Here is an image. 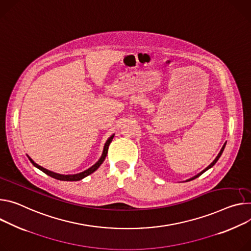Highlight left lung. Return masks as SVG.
<instances>
[{"instance_id": "1", "label": "left lung", "mask_w": 251, "mask_h": 251, "mask_svg": "<svg viewBox=\"0 0 251 251\" xmlns=\"http://www.w3.org/2000/svg\"><path fill=\"white\" fill-rule=\"evenodd\" d=\"M225 145H226V143H224V145H223V147H222V148H221V150H220V152H219V153H218V155H217V156H216V158H215V159H214V160H213V162H212V163H211V164H210V165H209V166H207V167H206V168H205V169H204V170H203V171H201V172H200V173H198V174H197V175H195V176H194V177H192V178H190V179H188V180H186V181H190V180H193V179H195V178H197V177H199V176H200V175H201V174H203V173H204V172H205V171H207V170H208V169H210V168H211V167H212V166H213V165H214V164H215V163H216V162H217V161H218V159H219V158H220V156H221V154H222V152H223V150H224V148H225Z\"/></svg>"}]
</instances>
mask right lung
Wrapping results in <instances>:
<instances>
[{"label": "right lung", "mask_w": 251, "mask_h": 251, "mask_svg": "<svg viewBox=\"0 0 251 251\" xmlns=\"http://www.w3.org/2000/svg\"><path fill=\"white\" fill-rule=\"evenodd\" d=\"M113 138H114V134L111 136V137H109L108 140L106 141V143H105V145H104V149H103L102 156H101V158L99 159V160H98L92 167H90L89 169H87V170H85V171H83V172H81V173H77V174H68V175H64V174L55 173V172H53V171H50V170H48V169H46V168H44V167L38 165L37 163H35V162L33 161V159H31L29 156H28V158H29V160L31 161V163H32L35 167H37L38 169H40V170L43 171L44 173H46L47 175H49V176H51V177H53V178H55V179H58V180H61V181H79V180L85 178L86 176L90 175L91 173H93L94 171H96V170L100 167V165L104 162L105 158H106V156H107V153H108L109 145H110V143L112 142Z\"/></svg>", "instance_id": "obj_1"}]
</instances>
